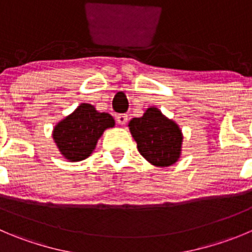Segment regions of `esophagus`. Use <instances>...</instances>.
I'll return each mask as SVG.
<instances>
[{"label":"esophagus","instance_id":"esophagus-1","mask_svg":"<svg viewBox=\"0 0 252 252\" xmlns=\"http://www.w3.org/2000/svg\"><path fill=\"white\" fill-rule=\"evenodd\" d=\"M116 121L119 122L120 125H125L127 122V115L126 114H119L116 116Z\"/></svg>","mask_w":252,"mask_h":252}]
</instances>
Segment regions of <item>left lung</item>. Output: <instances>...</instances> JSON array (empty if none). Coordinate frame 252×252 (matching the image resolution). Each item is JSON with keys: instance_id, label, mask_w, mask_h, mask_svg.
Segmentation results:
<instances>
[{"instance_id": "8db88e82", "label": "left lung", "mask_w": 252, "mask_h": 252, "mask_svg": "<svg viewBox=\"0 0 252 252\" xmlns=\"http://www.w3.org/2000/svg\"><path fill=\"white\" fill-rule=\"evenodd\" d=\"M138 152L155 166L168 167L176 163L181 155L182 133L177 124L150 107L142 117H135L128 124Z\"/></svg>"}]
</instances>
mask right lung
<instances>
[{
    "label": "right lung",
    "instance_id": "1",
    "mask_svg": "<svg viewBox=\"0 0 252 252\" xmlns=\"http://www.w3.org/2000/svg\"><path fill=\"white\" fill-rule=\"evenodd\" d=\"M111 115L97 112L90 104H81L53 131L59 151L71 162L83 160L92 155L97 140L106 128L114 127Z\"/></svg>",
    "mask_w": 252,
    "mask_h": 252
}]
</instances>
